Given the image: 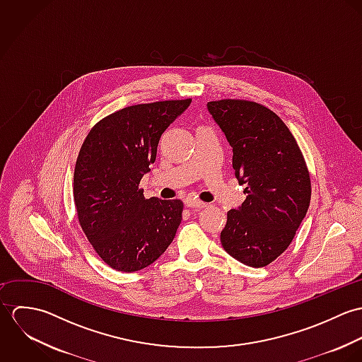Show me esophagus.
Segmentation results:
<instances>
[{"mask_svg":"<svg viewBox=\"0 0 362 362\" xmlns=\"http://www.w3.org/2000/svg\"><path fill=\"white\" fill-rule=\"evenodd\" d=\"M185 206L191 207V209H204L207 206V204L199 202V201H187Z\"/></svg>","mask_w":362,"mask_h":362,"instance_id":"34e87169","label":"esophagus"}]
</instances>
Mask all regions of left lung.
Wrapping results in <instances>:
<instances>
[{
    "instance_id": "1",
    "label": "left lung",
    "mask_w": 362,
    "mask_h": 362,
    "mask_svg": "<svg viewBox=\"0 0 362 362\" xmlns=\"http://www.w3.org/2000/svg\"><path fill=\"white\" fill-rule=\"evenodd\" d=\"M207 111L233 148V168L247 199L227 213L224 251L263 267L280 257L304 220L310 173L286 124L269 108L245 100L209 102Z\"/></svg>"
}]
</instances>
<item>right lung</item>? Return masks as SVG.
<instances>
[{"label": "right lung", "mask_w": 362, "mask_h": 362, "mask_svg": "<svg viewBox=\"0 0 362 362\" xmlns=\"http://www.w3.org/2000/svg\"><path fill=\"white\" fill-rule=\"evenodd\" d=\"M191 102L125 107L98 122L81 148L74 173L78 218L98 255L118 272L148 267L175 237L182 202L145 199L139 182L163 132Z\"/></svg>", "instance_id": "right-lung-1"}]
</instances>
